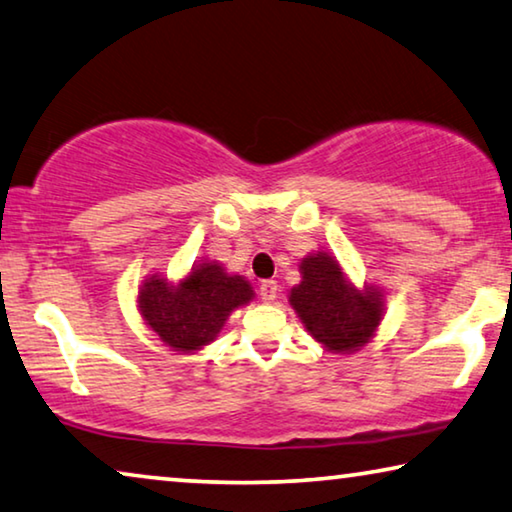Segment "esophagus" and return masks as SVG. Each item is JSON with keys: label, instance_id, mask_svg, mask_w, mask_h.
Segmentation results:
<instances>
[{"label": "esophagus", "instance_id": "obj_1", "mask_svg": "<svg viewBox=\"0 0 512 512\" xmlns=\"http://www.w3.org/2000/svg\"><path fill=\"white\" fill-rule=\"evenodd\" d=\"M259 296H262L264 303H273L278 296V282L276 280H262L259 285Z\"/></svg>", "mask_w": 512, "mask_h": 512}]
</instances>
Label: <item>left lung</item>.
I'll list each match as a JSON object with an SVG mask.
<instances>
[{
	"label": "left lung",
	"instance_id": "left-lung-1",
	"mask_svg": "<svg viewBox=\"0 0 512 512\" xmlns=\"http://www.w3.org/2000/svg\"><path fill=\"white\" fill-rule=\"evenodd\" d=\"M299 271L301 282L289 289V305L312 340L331 354H352L375 338L386 308L377 285L356 287L326 250L305 255Z\"/></svg>",
	"mask_w": 512,
	"mask_h": 512
}]
</instances>
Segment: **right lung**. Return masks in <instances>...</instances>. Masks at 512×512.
<instances>
[{
  "instance_id": "1",
  "label": "right lung",
  "mask_w": 512,
  "mask_h": 512,
  "mask_svg": "<svg viewBox=\"0 0 512 512\" xmlns=\"http://www.w3.org/2000/svg\"><path fill=\"white\" fill-rule=\"evenodd\" d=\"M253 299L255 289L246 278L216 259H202L177 282L160 273L144 276L135 303L144 326L170 352L195 354L218 338L234 310Z\"/></svg>"
}]
</instances>
